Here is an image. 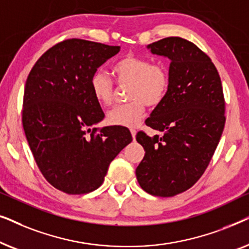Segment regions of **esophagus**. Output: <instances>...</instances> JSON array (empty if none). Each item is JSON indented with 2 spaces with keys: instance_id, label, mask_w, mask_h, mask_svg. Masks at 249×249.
<instances>
[{
  "instance_id": "obj_1",
  "label": "esophagus",
  "mask_w": 249,
  "mask_h": 249,
  "mask_svg": "<svg viewBox=\"0 0 249 249\" xmlns=\"http://www.w3.org/2000/svg\"><path fill=\"white\" fill-rule=\"evenodd\" d=\"M130 132H131V135H132V138L135 139V138H136V134H137V131H136L134 128H131V129H130Z\"/></svg>"
}]
</instances>
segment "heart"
Wrapping results in <instances>:
<instances>
[{"mask_svg": "<svg viewBox=\"0 0 249 249\" xmlns=\"http://www.w3.org/2000/svg\"><path fill=\"white\" fill-rule=\"evenodd\" d=\"M112 73L120 87L127 88V104L108 112L107 122L114 125L132 127L144 117L146 105L156 107L165 100L170 87L169 70L162 63H152L147 57L125 55L112 67ZM90 90L102 107H110L115 97L114 85L103 70L91 74Z\"/></svg>", "mask_w": 249, "mask_h": 249, "instance_id": "heart-1", "label": "heart"}]
</instances>
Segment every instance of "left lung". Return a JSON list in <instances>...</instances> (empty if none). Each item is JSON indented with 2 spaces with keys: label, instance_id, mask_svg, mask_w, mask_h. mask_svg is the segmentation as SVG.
Returning a JSON list of instances; mask_svg holds the SVG:
<instances>
[{
  "label": "left lung",
  "instance_id": "8db88e82",
  "mask_svg": "<svg viewBox=\"0 0 249 249\" xmlns=\"http://www.w3.org/2000/svg\"><path fill=\"white\" fill-rule=\"evenodd\" d=\"M147 49L171 60L170 87L145 121L163 136H136L145 149L136 177L146 193L171 197L193 187L206 170L223 132L226 102L215 66L195 44L166 37Z\"/></svg>",
  "mask_w": 249,
  "mask_h": 249
}]
</instances>
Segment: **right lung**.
Returning a JSON list of instances; mask_svg holds the SVG:
<instances>
[{
	"instance_id": "right-lung-1",
	"label": "right lung",
	"mask_w": 249,
	"mask_h": 249,
	"mask_svg": "<svg viewBox=\"0 0 249 249\" xmlns=\"http://www.w3.org/2000/svg\"><path fill=\"white\" fill-rule=\"evenodd\" d=\"M119 51L66 39L47 50L27 78L23 130L44 178L61 192L81 195L97 189L110 163L132 141L121 125L91 128L104 119L91 94V74Z\"/></svg>"
}]
</instances>
